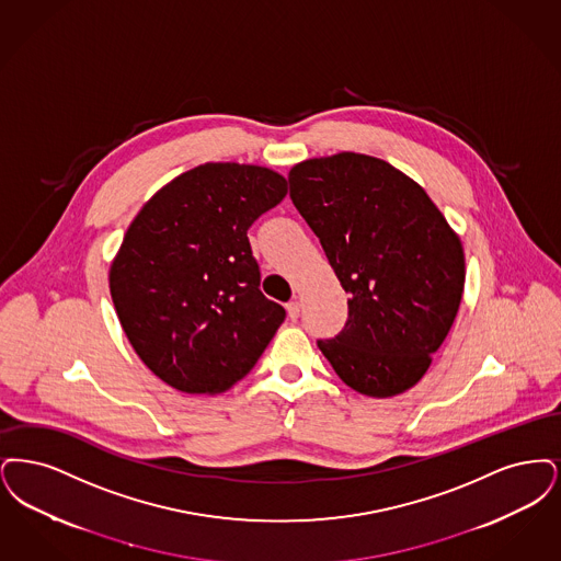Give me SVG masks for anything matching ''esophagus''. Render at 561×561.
<instances>
[{"label": "esophagus", "instance_id": "34e87169", "mask_svg": "<svg viewBox=\"0 0 561 561\" xmlns=\"http://www.w3.org/2000/svg\"><path fill=\"white\" fill-rule=\"evenodd\" d=\"M299 308H301V304H299L297 299L287 304V312H289V318H291V320H297V317H299Z\"/></svg>", "mask_w": 561, "mask_h": 561}]
</instances>
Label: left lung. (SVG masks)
Here are the masks:
<instances>
[{
    "label": "left lung",
    "instance_id": "8db88e82",
    "mask_svg": "<svg viewBox=\"0 0 561 561\" xmlns=\"http://www.w3.org/2000/svg\"><path fill=\"white\" fill-rule=\"evenodd\" d=\"M289 186L350 293L345 327L318 340L320 352L352 390L373 398L411 390L459 312L461 239L414 180L368 154L297 163Z\"/></svg>",
    "mask_w": 561,
    "mask_h": 561
}]
</instances>
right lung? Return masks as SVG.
Returning a JSON list of instances; mask_svg holds the SVG:
<instances>
[{
	"label": "right lung",
	"instance_id": "1",
	"mask_svg": "<svg viewBox=\"0 0 561 561\" xmlns=\"http://www.w3.org/2000/svg\"><path fill=\"white\" fill-rule=\"evenodd\" d=\"M285 195L287 180L268 168L205 163L129 224L111 297L131 347L171 388H232L283 324L285 308L260 291L247 230Z\"/></svg>",
	"mask_w": 561,
	"mask_h": 561
}]
</instances>
